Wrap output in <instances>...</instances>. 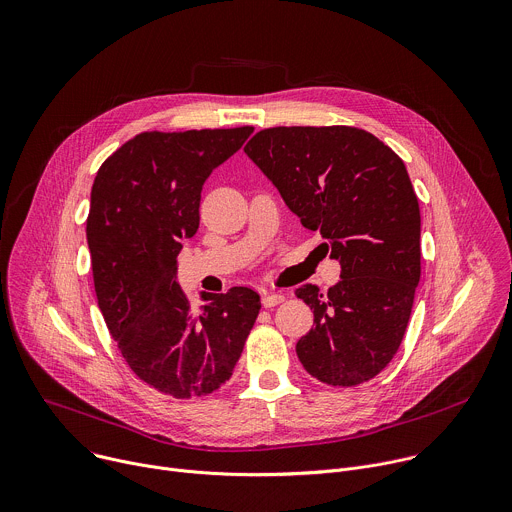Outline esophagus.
Wrapping results in <instances>:
<instances>
[{
  "label": "esophagus",
  "instance_id": "1",
  "mask_svg": "<svg viewBox=\"0 0 512 512\" xmlns=\"http://www.w3.org/2000/svg\"><path fill=\"white\" fill-rule=\"evenodd\" d=\"M282 300H284L282 292H264V296H262V304L266 306V309H272V306L280 304Z\"/></svg>",
  "mask_w": 512,
  "mask_h": 512
}]
</instances>
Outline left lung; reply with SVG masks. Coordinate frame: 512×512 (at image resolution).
Returning a JSON list of instances; mask_svg holds the SVG:
<instances>
[{
	"label": "left lung",
	"instance_id": "left-lung-1",
	"mask_svg": "<svg viewBox=\"0 0 512 512\" xmlns=\"http://www.w3.org/2000/svg\"><path fill=\"white\" fill-rule=\"evenodd\" d=\"M244 151L341 264L327 292L296 288L315 313L296 343L302 367L339 387L373 379L401 345L422 274L420 203L403 161L345 125L264 129Z\"/></svg>",
	"mask_w": 512,
	"mask_h": 512
}]
</instances>
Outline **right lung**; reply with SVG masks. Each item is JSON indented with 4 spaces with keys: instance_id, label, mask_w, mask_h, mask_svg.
Returning a JSON list of instances; mask_svg holds the SVG:
<instances>
[{
    "instance_id": "obj_1",
    "label": "right lung",
    "mask_w": 512,
    "mask_h": 512,
    "mask_svg": "<svg viewBox=\"0 0 512 512\" xmlns=\"http://www.w3.org/2000/svg\"><path fill=\"white\" fill-rule=\"evenodd\" d=\"M254 127L149 131L100 165L86 220L94 290L121 355L175 399L210 395L230 377L260 313V294L203 292L193 309L177 284L181 240L199 228L201 187Z\"/></svg>"
}]
</instances>
